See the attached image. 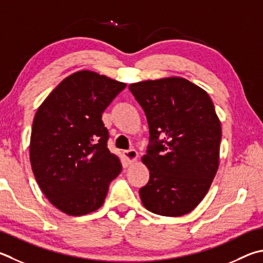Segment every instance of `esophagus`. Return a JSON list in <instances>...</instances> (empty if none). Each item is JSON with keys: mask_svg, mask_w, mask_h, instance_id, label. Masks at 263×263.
<instances>
[{"mask_svg": "<svg viewBox=\"0 0 263 263\" xmlns=\"http://www.w3.org/2000/svg\"><path fill=\"white\" fill-rule=\"evenodd\" d=\"M124 156H125V160L127 161V163H133V162L138 160L139 157V154L136 149H128V151H124Z\"/></svg>", "mask_w": 263, "mask_h": 263, "instance_id": "esophagus-1", "label": "esophagus"}]
</instances>
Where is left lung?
Returning a JSON list of instances; mask_svg holds the SVG:
<instances>
[{
    "label": "left lung",
    "instance_id": "1",
    "mask_svg": "<svg viewBox=\"0 0 263 263\" xmlns=\"http://www.w3.org/2000/svg\"><path fill=\"white\" fill-rule=\"evenodd\" d=\"M146 114L149 146L142 162L149 181L139 193L148 211L189 214L202 201L217 173L221 122L201 87L180 77L128 86Z\"/></svg>",
    "mask_w": 263,
    "mask_h": 263
}]
</instances>
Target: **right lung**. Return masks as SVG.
I'll list each match as a JSON object with an SVG mask.
<instances>
[{
  "instance_id": "obj_1",
  "label": "right lung",
  "mask_w": 263,
  "mask_h": 263,
  "mask_svg": "<svg viewBox=\"0 0 263 263\" xmlns=\"http://www.w3.org/2000/svg\"><path fill=\"white\" fill-rule=\"evenodd\" d=\"M126 84L89 70L62 80L33 121L30 161L42 193L70 216L102 206L109 184L121 174L118 157L107 147L102 112Z\"/></svg>"
}]
</instances>
